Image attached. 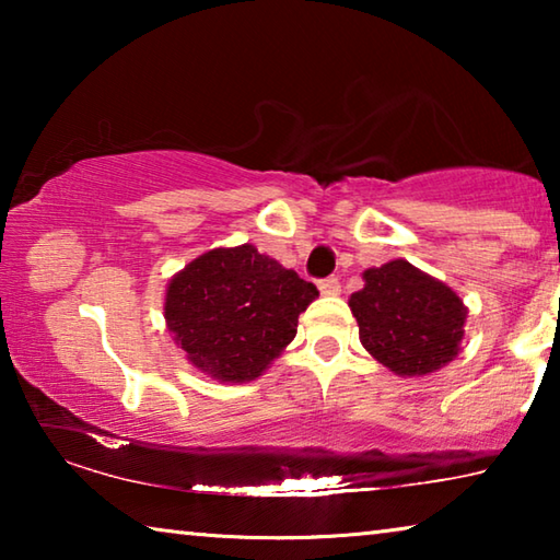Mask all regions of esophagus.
<instances>
[{"mask_svg":"<svg viewBox=\"0 0 560 560\" xmlns=\"http://www.w3.org/2000/svg\"><path fill=\"white\" fill-rule=\"evenodd\" d=\"M318 291L324 293V296H338V293H340V281L336 277H328L324 281H318Z\"/></svg>","mask_w":560,"mask_h":560,"instance_id":"34e87169","label":"esophagus"}]
</instances>
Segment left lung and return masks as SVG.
Segmentation results:
<instances>
[{"label": "left lung", "instance_id": "left-lung-1", "mask_svg": "<svg viewBox=\"0 0 560 560\" xmlns=\"http://www.w3.org/2000/svg\"><path fill=\"white\" fill-rule=\"evenodd\" d=\"M363 281L348 306L377 363L400 377H422L457 358L469 314L457 291L405 259L365 269Z\"/></svg>", "mask_w": 560, "mask_h": 560}]
</instances>
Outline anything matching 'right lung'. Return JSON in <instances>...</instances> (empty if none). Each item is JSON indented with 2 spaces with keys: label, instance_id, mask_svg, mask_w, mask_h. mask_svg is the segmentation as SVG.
I'll return each instance as SVG.
<instances>
[{
  "label": "right lung",
  "instance_id": "obj_1",
  "mask_svg": "<svg viewBox=\"0 0 560 560\" xmlns=\"http://www.w3.org/2000/svg\"><path fill=\"white\" fill-rule=\"evenodd\" d=\"M316 296L314 283L254 244L217 246L167 281L163 314L189 365L242 385L267 373Z\"/></svg>",
  "mask_w": 560,
  "mask_h": 560
}]
</instances>
